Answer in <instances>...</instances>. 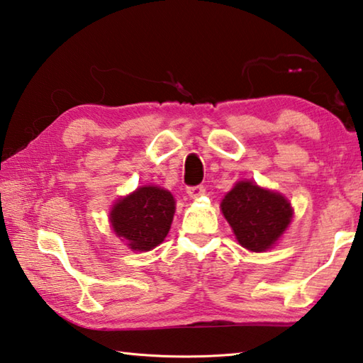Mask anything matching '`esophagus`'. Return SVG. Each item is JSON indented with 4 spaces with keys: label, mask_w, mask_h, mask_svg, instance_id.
<instances>
[{
    "label": "esophagus",
    "mask_w": 363,
    "mask_h": 363,
    "mask_svg": "<svg viewBox=\"0 0 363 363\" xmlns=\"http://www.w3.org/2000/svg\"><path fill=\"white\" fill-rule=\"evenodd\" d=\"M187 194L192 196V199H199L204 194L203 186H194V187H187Z\"/></svg>",
    "instance_id": "1"
}]
</instances>
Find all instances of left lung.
I'll use <instances>...</instances> for the list:
<instances>
[{
  "label": "left lung",
  "instance_id": "8db88e82",
  "mask_svg": "<svg viewBox=\"0 0 363 363\" xmlns=\"http://www.w3.org/2000/svg\"><path fill=\"white\" fill-rule=\"evenodd\" d=\"M220 208L240 245L254 252L272 247L292 219L291 203L284 196L247 181L236 184Z\"/></svg>",
  "mask_w": 363,
  "mask_h": 363
}]
</instances>
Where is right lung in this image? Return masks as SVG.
Segmentation results:
<instances>
[{
    "label": "right lung",
    "instance_id": "add662e5",
    "mask_svg": "<svg viewBox=\"0 0 363 363\" xmlns=\"http://www.w3.org/2000/svg\"><path fill=\"white\" fill-rule=\"evenodd\" d=\"M174 216V199L160 187H141L118 200L111 211V223L118 238L133 250L159 246L169 232Z\"/></svg>",
    "mask_w": 363,
    "mask_h": 363
}]
</instances>
